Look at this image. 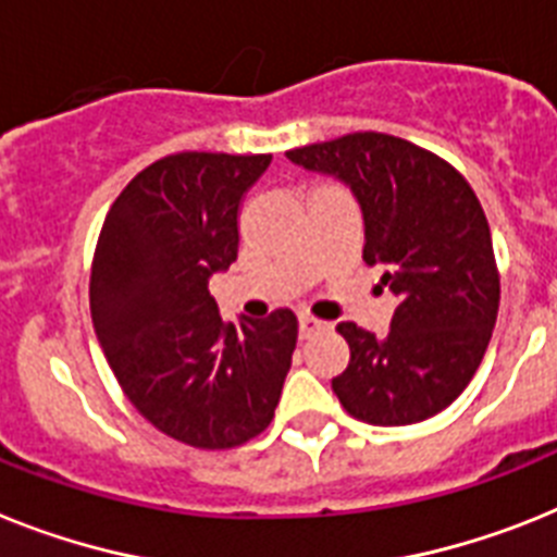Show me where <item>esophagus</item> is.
<instances>
[{
	"label": "esophagus",
	"mask_w": 557,
	"mask_h": 557,
	"mask_svg": "<svg viewBox=\"0 0 557 557\" xmlns=\"http://www.w3.org/2000/svg\"><path fill=\"white\" fill-rule=\"evenodd\" d=\"M320 331H325V322L317 320V317H311V314H300V336H302V339L320 334Z\"/></svg>",
	"instance_id": "esophagus-1"
}]
</instances>
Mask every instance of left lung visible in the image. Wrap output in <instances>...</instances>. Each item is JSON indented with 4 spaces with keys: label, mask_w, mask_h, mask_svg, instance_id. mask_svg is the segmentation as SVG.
Listing matches in <instances>:
<instances>
[{
    "label": "left lung",
    "mask_w": 557,
    "mask_h": 557,
    "mask_svg": "<svg viewBox=\"0 0 557 557\" xmlns=\"http://www.w3.org/2000/svg\"><path fill=\"white\" fill-rule=\"evenodd\" d=\"M354 189L368 265L399 297L387 336L357 322L336 331L350 362L331 387L354 419L380 428L424 422L470 385L493 336L502 277L487 214L453 163L387 133H350L286 152Z\"/></svg>",
    "instance_id": "1"
}]
</instances>
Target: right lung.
<instances>
[{
  "mask_svg": "<svg viewBox=\"0 0 557 557\" xmlns=\"http://www.w3.org/2000/svg\"><path fill=\"white\" fill-rule=\"evenodd\" d=\"M271 156L175 152L110 207L90 269L96 336L135 410L175 442L228 450L274 419L297 348L288 308L223 322L209 277L237 260V209Z\"/></svg>",
  "mask_w": 557,
  "mask_h": 557,
  "instance_id": "1",
  "label": "right lung"
}]
</instances>
